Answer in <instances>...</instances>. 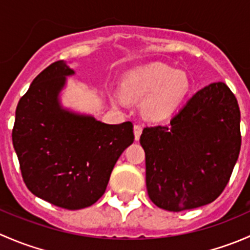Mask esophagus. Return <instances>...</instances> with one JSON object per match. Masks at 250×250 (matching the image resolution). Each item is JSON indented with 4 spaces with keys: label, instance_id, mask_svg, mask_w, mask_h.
<instances>
[{
    "label": "esophagus",
    "instance_id": "34e87169",
    "mask_svg": "<svg viewBox=\"0 0 250 250\" xmlns=\"http://www.w3.org/2000/svg\"><path fill=\"white\" fill-rule=\"evenodd\" d=\"M141 132H143V128H141V125H134V137H135V140H139L140 139Z\"/></svg>",
    "mask_w": 250,
    "mask_h": 250
}]
</instances>
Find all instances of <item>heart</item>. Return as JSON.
<instances>
[{"instance_id":"1","label":"heart","mask_w":250,"mask_h":250,"mask_svg":"<svg viewBox=\"0 0 250 250\" xmlns=\"http://www.w3.org/2000/svg\"><path fill=\"white\" fill-rule=\"evenodd\" d=\"M125 87L129 97H148L144 105V112L150 120L162 121L169 117L185 99L190 90V81L185 72L153 64L130 75ZM113 98L117 104H125V97L121 92L116 93Z\"/></svg>"}]
</instances>
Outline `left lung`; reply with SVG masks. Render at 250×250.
<instances>
[{
  "mask_svg": "<svg viewBox=\"0 0 250 250\" xmlns=\"http://www.w3.org/2000/svg\"><path fill=\"white\" fill-rule=\"evenodd\" d=\"M241 112L224 82L210 83L163 125L144 128L146 188L160 208L211 203L228 185L241 150Z\"/></svg>",
  "mask_w": 250,
  "mask_h": 250,
  "instance_id": "obj_1",
  "label": "left lung"
}]
</instances>
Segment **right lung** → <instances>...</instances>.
Here are the masks:
<instances>
[{"label":"right lung","mask_w":250,"mask_h":250,"mask_svg":"<svg viewBox=\"0 0 250 250\" xmlns=\"http://www.w3.org/2000/svg\"><path fill=\"white\" fill-rule=\"evenodd\" d=\"M74 74L59 60L37 75L18 103L12 132L27 188L70 210L104 195L116 162L134 141L132 122L106 125L60 105L66 76Z\"/></svg>","instance_id":"add662e5"}]
</instances>
